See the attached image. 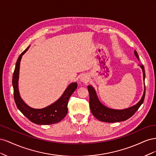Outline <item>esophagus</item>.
Segmentation results:
<instances>
[{"mask_svg": "<svg viewBox=\"0 0 156 156\" xmlns=\"http://www.w3.org/2000/svg\"><path fill=\"white\" fill-rule=\"evenodd\" d=\"M80 80H81V81L84 83H87L89 81V77L87 74H83L81 75V78H80Z\"/></svg>", "mask_w": 156, "mask_h": 156, "instance_id": "1", "label": "esophagus"}]
</instances>
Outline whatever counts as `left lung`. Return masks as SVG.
<instances>
[{
    "label": "left lung",
    "mask_w": 156,
    "mask_h": 156,
    "mask_svg": "<svg viewBox=\"0 0 156 156\" xmlns=\"http://www.w3.org/2000/svg\"><path fill=\"white\" fill-rule=\"evenodd\" d=\"M135 55L136 57L139 58V56L136 51H135ZM140 67L143 69V79H145V71L143 65H141ZM88 90L89 93V105L90 108L92 115L96 119L101 122H108V123H113V122H118L121 121H125L129 119L133 116L136 111L139 109L140 106L142 105L144 101L145 97V84H144V94L141 98L140 101L135 105L126 108L123 110H115L108 108L103 106L98 100V97L94 89L91 86H88Z\"/></svg>",
    "instance_id": "left-lung-1"
}]
</instances>
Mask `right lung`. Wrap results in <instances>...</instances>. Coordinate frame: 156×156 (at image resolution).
<instances>
[{
    "label": "right lung",
    "mask_w": 156,
    "mask_h": 156,
    "mask_svg": "<svg viewBox=\"0 0 156 156\" xmlns=\"http://www.w3.org/2000/svg\"><path fill=\"white\" fill-rule=\"evenodd\" d=\"M27 48L20 55L16 64L12 77L14 101L18 109L33 123L38 125H50L58 123L66 116L68 103L70 96L77 88V83H71L60 99L52 104L41 109H34L26 105L20 97L18 90V79L20 61L23 55L28 50Z\"/></svg>",
    "instance_id": "add662e5"
}]
</instances>
